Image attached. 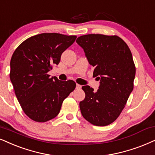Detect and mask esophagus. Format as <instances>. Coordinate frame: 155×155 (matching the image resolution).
Here are the masks:
<instances>
[{
    "instance_id": "34e87169",
    "label": "esophagus",
    "mask_w": 155,
    "mask_h": 155,
    "mask_svg": "<svg viewBox=\"0 0 155 155\" xmlns=\"http://www.w3.org/2000/svg\"><path fill=\"white\" fill-rule=\"evenodd\" d=\"M76 88L77 89H80L81 88V85H79V84H76Z\"/></svg>"
}]
</instances>
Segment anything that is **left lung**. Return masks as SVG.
<instances>
[{
    "label": "left lung",
    "instance_id": "8db88e82",
    "mask_svg": "<svg viewBox=\"0 0 155 155\" xmlns=\"http://www.w3.org/2000/svg\"><path fill=\"white\" fill-rule=\"evenodd\" d=\"M76 41L94 67L93 76L100 80L97 92L82 87L86 96L79 103L81 114L95 126H107L119 116L133 90L136 68L132 53L117 36L88 34Z\"/></svg>",
    "mask_w": 155,
    "mask_h": 155
}]
</instances>
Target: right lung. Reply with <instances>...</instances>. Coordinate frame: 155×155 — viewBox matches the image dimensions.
I'll return each instance as SVG.
<instances>
[{
  "label": "right lung",
  "mask_w": 155,
  "mask_h": 155,
  "mask_svg": "<svg viewBox=\"0 0 155 155\" xmlns=\"http://www.w3.org/2000/svg\"><path fill=\"white\" fill-rule=\"evenodd\" d=\"M76 36L44 33L24 41L11 59L10 79L21 108L38 122L54 119L64 99L76 87L71 80L63 81L48 72L58 64L61 56L73 44Z\"/></svg>",
  "instance_id": "obj_1"
}]
</instances>
